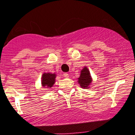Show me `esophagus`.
<instances>
[{"mask_svg":"<svg viewBox=\"0 0 135 135\" xmlns=\"http://www.w3.org/2000/svg\"><path fill=\"white\" fill-rule=\"evenodd\" d=\"M63 76L65 78H68L69 77V75H68V73H63Z\"/></svg>","mask_w":135,"mask_h":135,"instance_id":"1","label":"esophagus"}]
</instances>
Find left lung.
I'll list each match as a JSON object with an SVG mask.
<instances>
[{
	"label": "left lung",
	"mask_w": 135,
	"mask_h": 135,
	"mask_svg": "<svg viewBox=\"0 0 135 135\" xmlns=\"http://www.w3.org/2000/svg\"><path fill=\"white\" fill-rule=\"evenodd\" d=\"M92 77L90 76V73L87 67L83 68L81 71V75L78 78V83H79L81 88L87 89L90 88V85L92 83Z\"/></svg>",
	"instance_id": "left-lung-1"
}]
</instances>
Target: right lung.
Listing matches in <instances>:
<instances>
[{
  "instance_id": "right-lung-1",
  "label": "right lung",
  "mask_w": 135,
  "mask_h": 135,
  "mask_svg": "<svg viewBox=\"0 0 135 135\" xmlns=\"http://www.w3.org/2000/svg\"><path fill=\"white\" fill-rule=\"evenodd\" d=\"M56 74H52V73H44L42 75V81H41V83H42V86L44 88H52L53 85L55 83V78Z\"/></svg>"
}]
</instances>
